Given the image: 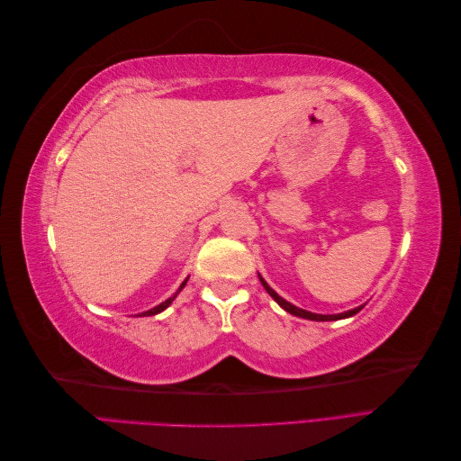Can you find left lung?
Returning <instances> with one entry per match:
<instances>
[{
	"label": "left lung",
	"instance_id": "1",
	"mask_svg": "<svg viewBox=\"0 0 461 461\" xmlns=\"http://www.w3.org/2000/svg\"><path fill=\"white\" fill-rule=\"evenodd\" d=\"M259 281H261V285H263V288L269 292V294L273 296V300L281 305L283 310H286L288 313H292V315H296V317H303V319H312V321H337V319H344V317H352V315H356L359 310H364V305H361V308H354V310H350V312H344V313H339V315H319V313H312V312H305V310H300V308H296V305H292L290 302H286V300H283L281 296L276 294V292L263 281V278L259 276Z\"/></svg>",
	"mask_w": 461,
	"mask_h": 461
}]
</instances>
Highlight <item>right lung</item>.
I'll list each match as a JSON object with an SVG mask.
<instances>
[{
  "label": "right lung",
  "instance_id": "1",
  "mask_svg": "<svg viewBox=\"0 0 461 461\" xmlns=\"http://www.w3.org/2000/svg\"><path fill=\"white\" fill-rule=\"evenodd\" d=\"M186 281H188V278H186ZM186 281L183 283V285H180V288L178 290H183L185 288V285H186ZM176 296V294H175ZM175 296L173 298H169V300H165L163 303H159V305H156V308H153V310H149V312H144L142 315H156V313H159V312H163L165 308H169V305H171V302L175 300Z\"/></svg>",
  "mask_w": 461,
  "mask_h": 461
}]
</instances>
